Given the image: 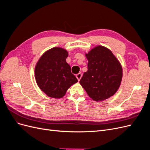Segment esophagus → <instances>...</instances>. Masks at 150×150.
<instances>
[{
	"label": "esophagus",
	"mask_w": 150,
	"mask_h": 150,
	"mask_svg": "<svg viewBox=\"0 0 150 150\" xmlns=\"http://www.w3.org/2000/svg\"><path fill=\"white\" fill-rule=\"evenodd\" d=\"M76 78H77V79H78V81H79L80 79H81V77H82V74L81 73V72H79L78 74H76Z\"/></svg>",
	"instance_id": "34e87169"
}]
</instances>
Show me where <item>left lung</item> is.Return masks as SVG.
<instances>
[{
    "instance_id": "1",
    "label": "left lung",
    "mask_w": 150,
    "mask_h": 150,
    "mask_svg": "<svg viewBox=\"0 0 150 150\" xmlns=\"http://www.w3.org/2000/svg\"><path fill=\"white\" fill-rule=\"evenodd\" d=\"M88 60V71L79 83L89 96L94 101H102L115 94L119 88L122 68L108 49L99 46L86 54Z\"/></svg>"
}]
</instances>
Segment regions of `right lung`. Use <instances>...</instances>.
Instances as JSON below:
<instances>
[{"label":"right lung","mask_w":150,"mask_h":150,"mask_svg":"<svg viewBox=\"0 0 150 150\" xmlns=\"http://www.w3.org/2000/svg\"><path fill=\"white\" fill-rule=\"evenodd\" d=\"M67 54L62 48H52L45 52L36 64V82L39 88L49 97H63L67 89L78 82L66 61Z\"/></svg>","instance_id":"right-lung-1"}]
</instances>
